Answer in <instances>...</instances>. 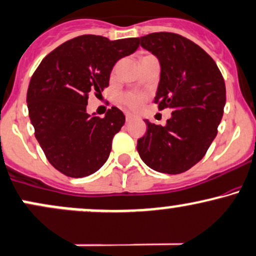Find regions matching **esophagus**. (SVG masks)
Segmentation results:
<instances>
[{
  "mask_svg": "<svg viewBox=\"0 0 256 256\" xmlns=\"http://www.w3.org/2000/svg\"><path fill=\"white\" fill-rule=\"evenodd\" d=\"M136 115H134V114H130V113H128L126 114V122H132L134 119H136Z\"/></svg>",
  "mask_w": 256,
  "mask_h": 256,
  "instance_id": "1",
  "label": "esophagus"
}]
</instances>
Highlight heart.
Segmentation results:
<instances>
[{
	"label": "heart",
	"mask_w": 256,
	"mask_h": 256,
	"mask_svg": "<svg viewBox=\"0 0 256 256\" xmlns=\"http://www.w3.org/2000/svg\"><path fill=\"white\" fill-rule=\"evenodd\" d=\"M144 96L142 94H136V92H131V94H126L122 96L120 100L122 104L128 106L130 109H140L144 102Z\"/></svg>",
	"instance_id": "1"
}]
</instances>
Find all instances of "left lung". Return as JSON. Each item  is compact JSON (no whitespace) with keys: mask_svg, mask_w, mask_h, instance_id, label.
I'll return each mask as SVG.
<instances>
[{"mask_svg":"<svg viewBox=\"0 0 256 256\" xmlns=\"http://www.w3.org/2000/svg\"><path fill=\"white\" fill-rule=\"evenodd\" d=\"M160 63L154 102L172 110L166 125L144 120L147 132L137 141L146 165L164 174H181L196 165L218 134L226 103L222 74L202 47L174 32L138 38Z\"/></svg>","mask_w":256,"mask_h":256,"instance_id":"8db88e82","label":"left lung"}]
</instances>
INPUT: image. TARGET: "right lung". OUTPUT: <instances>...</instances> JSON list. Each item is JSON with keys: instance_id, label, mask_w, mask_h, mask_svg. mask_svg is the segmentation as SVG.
Listing matches in <instances>:
<instances>
[{"instance_id": "1", "label": "right lung", "mask_w": 256, "mask_h": 256, "mask_svg": "<svg viewBox=\"0 0 256 256\" xmlns=\"http://www.w3.org/2000/svg\"><path fill=\"white\" fill-rule=\"evenodd\" d=\"M138 46V38L81 35L48 53L34 72L26 94L30 122L46 158L64 175L85 178L108 159L125 115L116 106L104 118L87 114V100L108 87L115 63Z\"/></svg>"}]
</instances>
